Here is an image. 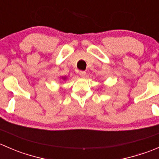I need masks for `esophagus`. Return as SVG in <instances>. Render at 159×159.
Listing matches in <instances>:
<instances>
[{"label": "esophagus", "instance_id": "esophagus-1", "mask_svg": "<svg viewBox=\"0 0 159 159\" xmlns=\"http://www.w3.org/2000/svg\"><path fill=\"white\" fill-rule=\"evenodd\" d=\"M79 75L81 77H84L86 75V72L84 71V70H81V71L79 72Z\"/></svg>", "mask_w": 159, "mask_h": 159}]
</instances>
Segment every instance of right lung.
Wrapping results in <instances>:
<instances>
[{
  "instance_id": "1",
  "label": "right lung",
  "mask_w": 159,
  "mask_h": 159,
  "mask_svg": "<svg viewBox=\"0 0 159 159\" xmlns=\"http://www.w3.org/2000/svg\"><path fill=\"white\" fill-rule=\"evenodd\" d=\"M62 79L65 80V79H66V78H65V77H62Z\"/></svg>"
}]
</instances>
